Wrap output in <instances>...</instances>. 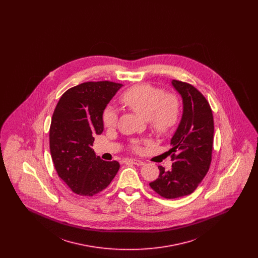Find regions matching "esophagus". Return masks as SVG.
Masks as SVG:
<instances>
[{
	"mask_svg": "<svg viewBox=\"0 0 258 258\" xmlns=\"http://www.w3.org/2000/svg\"><path fill=\"white\" fill-rule=\"evenodd\" d=\"M124 162H132V163H134L135 165H138V166H141V165L144 164V161L137 160V159H126V160H124Z\"/></svg>",
	"mask_w": 258,
	"mask_h": 258,
	"instance_id": "1",
	"label": "esophagus"
}]
</instances>
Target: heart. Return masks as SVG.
Listing matches in <instances>:
<instances>
[{"label": "heart", "mask_w": 258, "mask_h": 258, "mask_svg": "<svg viewBox=\"0 0 258 258\" xmlns=\"http://www.w3.org/2000/svg\"><path fill=\"white\" fill-rule=\"evenodd\" d=\"M122 101L135 113L147 119L152 130L159 135L169 134L180 116V100L175 94L149 84H141L127 90ZM118 121L117 111L107 106L102 113V122L113 127ZM135 150L138 148L135 147Z\"/></svg>", "instance_id": "heart-1"}]
</instances>
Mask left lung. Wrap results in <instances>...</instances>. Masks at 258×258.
<instances>
[{"label":"left lung","instance_id":"8db88e82","mask_svg":"<svg viewBox=\"0 0 258 258\" xmlns=\"http://www.w3.org/2000/svg\"><path fill=\"white\" fill-rule=\"evenodd\" d=\"M172 85L183 98V116L172 137V169L159 166L160 176L150 186L160 197L173 199L197 189L212 161L214 118L206 98L196 87L179 80Z\"/></svg>","mask_w":258,"mask_h":258}]
</instances>
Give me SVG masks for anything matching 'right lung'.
<instances>
[{"label":"right lung","mask_w":258,"mask_h":258,"mask_svg":"<svg viewBox=\"0 0 258 258\" xmlns=\"http://www.w3.org/2000/svg\"><path fill=\"white\" fill-rule=\"evenodd\" d=\"M123 86L110 81L85 82L62 94L49 130L51 158L58 176L74 191L93 197L108 186L120 168L118 161L97 157L94 135L103 132L102 113Z\"/></svg>","instance_id":"obj_1"}]
</instances>
